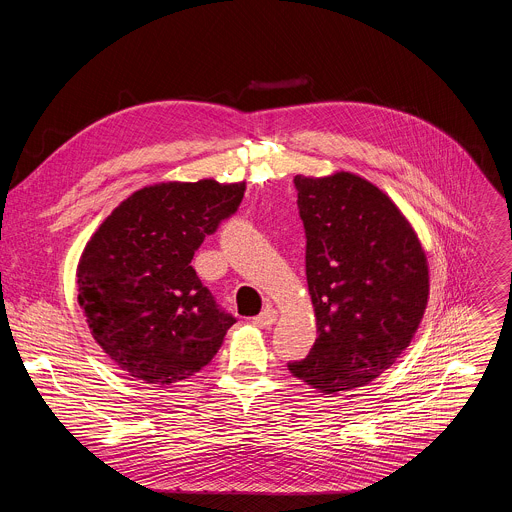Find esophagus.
<instances>
[{
	"mask_svg": "<svg viewBox=\"0 0 512 512\" xmlns=\"http://www.w3.org/2000/svg\"><path fill=\"white\" fill-rule=\"evenodd\" d=\"M275 320H277V312L273 308H265L259 316L253 318V324L259 328H269L271 324H275Z\"/></svg>",
	"mask_w": 512,
	"mask_h": 512,
	"instance_id": "esophagus-1",
	"label": "esophagus"
}]
</instances>
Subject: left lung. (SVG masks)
<instances>
[{"mask_svg": "<svg viewBox=\"0 0 512 512\" xmlns=\"http://www.w3.org/2000/svg\"><path fill=\"white\" fill-rule=\"evenodd\" d=\"M294 186L318 338L287 369L320 393L350 391L409 346L429 296L425 253L391 198L360 176H296Z\"/></svg>", "mask_w": 512, "mask_h": 512, "instance_id": "left-lung-1", "label": "left lung"}]
</instances>
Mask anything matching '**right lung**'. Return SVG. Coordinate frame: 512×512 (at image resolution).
Masks as SVG:
<instances>
[{"label": "right lung", "instance_id": "add662e5", "mask_svg": "<svg viewBox=\"0 0 512 512\" xmlns=\"http://www.w3.org/2000/svg\"><path fill=\"white\" fill-rule=\"evenodd\" d=\"M245 184L166 182L123 200L87 243L79 304L97 344L139 381L172 385L204 369L237 322L192 263L231 218Z\"/></svg>", "mask_w": 512, "mask_h": 512}]
</instances>
